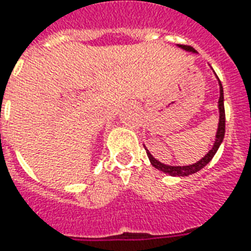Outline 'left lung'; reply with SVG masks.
<instances>
[{"label": "left lung", "mask_w": 251, "mask_h": 251, "mask_svg": "<svg viewBox=\"0 0 251 251\" xmlns=\"http://www.w3.org/2000/svg\"><path fill=\"white\" fill-rule=\"evenodd\" d=\"M178 47L184 49L185 51L189 52H197L190 46H184V45H178ZM218 79V76H217ZM218 86H220V99H218V112H220V119H218V128L217 132H216V139H214V143H213V147L209 150V152L205 154L204 157L201 160H199L197 163L195 164H189V165H167V164L160 163L159 160H156L151 154V152L146 148L147 151V156L150 159L151 164L153 165L154 168L159 169L161 172L167 173L169 176H175V177H185L190 176L193 173L199 172L201 169L204 168L205 165L213 159V156L216 154V152L218 151L220 146H221L222 140H224V136H225V108H224V88H222V84L218 79Z\"/></svg>", "instance_id": "1"}]
</instances>
